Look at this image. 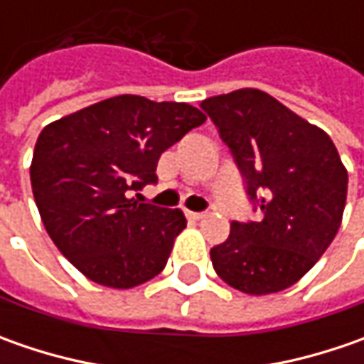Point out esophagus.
<instances>
[{
	"label": "esophagus",
	"instance_id": "34e87169",
	"mask_svg": "<svg viewBox=\"0 0 364 364\" xmlns=\"http://www.w3.org/2000/svg\"><path fill=\"white\" fill-rule=\"evenodd\" d=\"M186 217H188L190 220H200V218H204V213H192V210H186Z\"/></svg>",
	"mask_w": 364,
	"mask_h": 364
}]
</instances>
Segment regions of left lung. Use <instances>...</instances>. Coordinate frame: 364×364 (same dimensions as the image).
I'll return each mask as SVG.
<instances>
[{"label":"left lung","instance_id":"8db88e82","mask_svg":"<svg viewBox=\"0 0 364 364\" xmlns=\"http://www.w3.org/2000/svg\"><path fill=\"white\" fill-rule=\"evenodd\" d=\"M229 146L259 220L231 223L210 249L218 277L249 296L294 286L328 249L343 223L348 174L322 132L272 95L239 89L200 103Z\"/></svg>","mask_w":364,"mask_h":364}]
</instances>
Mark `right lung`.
I'll return each instance as SVG.
<instances>
[{
    "instance_id": "add662e5",
    "label": "right lung",
    "mask_w": 364,
    "mask_h": 364,
    "mask_svg": "<svg viewBox=\"0 0 364 364\" xmlns=\"http://www.w3.org/2000/svg\"><path fill=\"white\" fill-rule=\"evenodd\" d=\"M206 121L188 103L119 95L52 121L30 166L42 223L58 251L95 284H146L186 229L180 208L127 198L156 182L160 156Z\"/></svg>"
}]
</instances>
